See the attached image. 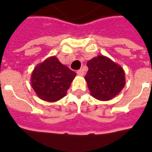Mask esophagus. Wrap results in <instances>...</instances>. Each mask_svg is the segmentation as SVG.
I'll return each instance as SVG.
<instances>
[{"label":"esophagus","instance_id":"34e87169","mask_svg":"<svg viewBox=\"0 0 152 152\" xmlns=\"http://www.w3.org/2000/svg\"><path fill=\"white\" fill-rule=\"evenodd\" d=\"M77 74L78 75H80V76H83L84 75V70L83 69H79V70H77Z\"/></svg>","mask_w":152,"mask_h":152}]
</instances>
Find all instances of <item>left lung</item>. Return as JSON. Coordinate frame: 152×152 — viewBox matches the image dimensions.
I'll return each mask as SVG.
<instances>
[{"mask_svg": "<svg viewBox=\"0 0 152 152\" xmlns=\"http://www.w3.org/2000/svg\"><path fill=\"white\" fill-rule=\"evenodd\" d=\"M88 71L85 76L91 95L101 101L115 98L125 86V72L118 64L103 55L87 61Z\"/></svg>", "mask_w": 152, "mask_h": 152, "instance_id": "left-lung-1", "label": "left lung"}]
</instances>
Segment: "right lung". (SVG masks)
<instances>
[{
	"instance_id": "add662e5",
	"label": "right lung",
	"mask_w": 152,
	"mask_h": 152,
	"mask_svg": "<svg viewBox=\"0 0 152 152\" xmlns=\"http://www.w3.org/2000/svg\"><path fill=\"white\" fill-rule=\"evenodd\" d=\"M75 76V72L61 64L56 56H52L34 68L30 81L39 99L53 102L66 96Z\"/></svg>"
}]
</instances>
